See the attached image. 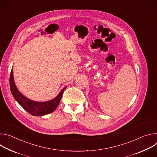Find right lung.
Instances as JSON below:
<instances>
[{
	"label": "right lung",
	"mask_w": 157,
	"mask_h": 157,
	"mask_svg": "<svg viewBox=\"0 0 157 157\" xmlns=\"http://www.w3.org/2000/svg\"><path fill=\"white\" fill-rule=\"evenodd\" d=\"M10 87L14 99L29 114L35 116H43L53 113L56 109L66 87H64L58 95L52 100L47 102H35L27 98L18 90L15 84L12 70L10 75Z\"/></svg>",
	"instance_id": "right-lung-1"
}]
</instances>
